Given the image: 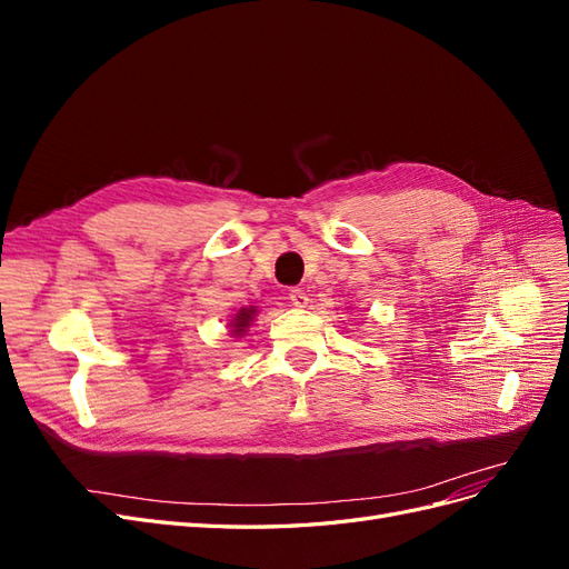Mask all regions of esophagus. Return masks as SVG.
<instances>
[{"instance_id": "obj_1", "label": "esophagus", "mask_w": 569, "mask_h": 569, "mask_svg": "<svg viewBox=\"0 0 569 569\" xmlns=\"http://www.w3.org/2000/svg\"><path fill=\"white\" fill-rule=\"evenodd\" d=\"M289 303L291 306H297V308H306V303H308V295L303 289H299V287H295L289 291Z\"/></svg>"}]
</instances>
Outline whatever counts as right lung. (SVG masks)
I'll list each match as a JSON object with an SVG mask.
<instances>
[{"label":"right lung","instance_id":"1","mask_svg":"<svg viewBox=\"0 0 569 569\" xmlns=\"http://www.w3.org/2000/svg\"><path fill=\"white\" fill-rule=\"evenodd\" d=\"M253 308H242V311H239L237 316H234V320L230 322L232 327H234V335H242V332H247V325L251 322V318H253Z\"/></svg>","mask_w":569,"mask_h":569}]
</instances>
